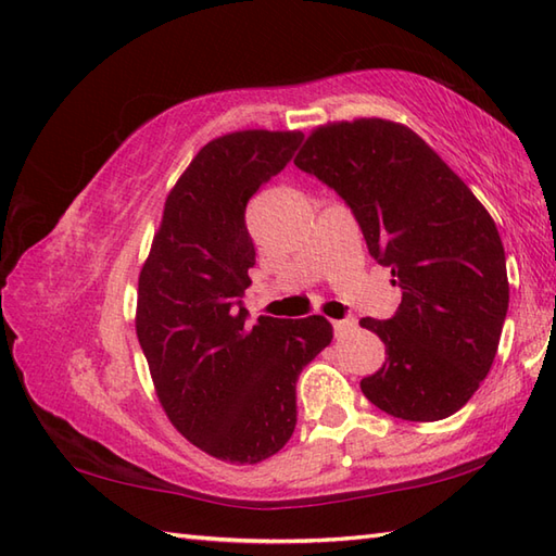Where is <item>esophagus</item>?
<instances>
[{
	"mask_svg": "<svg viewBox=\"0 0 556 556\" xmlns=\"http://www.w3.org/2000/svg\"><path fill=\"white\" fill-rule=\"evenodd\" d=\"M332 327H334V334L337 337H344V334L353 332V329L358 327V323L353 320V317H346V320H332Z\"/></svg>",
	"mask_w": 556,
	"mask_h": 556,
	"instance_id": "esophagus-1",
	"label": "esophagus"
}]
</instances>
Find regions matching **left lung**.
Instances as JSON below:
<instances>
[{"label": "left lung", "mask_w": 556, "mask_h": 556, "mask_svg": "<svg viewBox=\"0 0 556 556\" xmlns=\"http://www.w3.org/2000/svg\"><path fill=\"white\" fill-rule=\"evenodd\" d=\"M346 200L401 289L394 317H363L384 341L368 401L413 422L448 418L478 392L500 346L509 279L497 224L448 164L387 119L317 126L293 160Z\"/></svg>", "instance_id": "8db88e82"}]
</instances>
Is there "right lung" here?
<instances>
[{"label":"right lung","mask_w":556,"mask_h":556,"mask_svg":"<svg viewBox=\"0 0 556 556\" xmlns=\"http://www.w3.org/2000/svg\"><path fill=\"white\" fill-rule=\"evenodd\" d=\"M301 131L210 140L167 195L138 277L136 334L172 425L227 464L275 456L296 428V380L332 341L323 315L248 325L255 248L245 205L287 167Z\"/></svg>","instance_id":"1"}]
</instances>
